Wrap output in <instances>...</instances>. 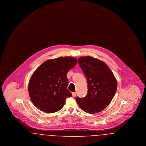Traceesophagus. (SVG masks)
<instances>
[{
	"instance_id": "esophagus-1",
	"label": "esophagus",
	"mask_w": 146,
	"mask_h": 146,
	"mask_svg": "<svg viewBox=\"0 0 146 146\" xmlns=\"http://www.w3.org/2000/svg\"><path fill=\"white\" fill-rule=\"evenodd\" d=\"M72 96H73V97H75V96H76V92H72Z\"/></svg>"
}]
</instances>
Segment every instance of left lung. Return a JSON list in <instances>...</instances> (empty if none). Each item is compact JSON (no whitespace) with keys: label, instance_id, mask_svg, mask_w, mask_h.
<instances>
[{"label":"left lung","instance_id":"left-lung-1","mask_svg":"<svg viewBox=\"0 0 146 146\" xmlns=\"http://www.w3.org/2000/svg\"><path fill=\"white\" fill-rule=\"evenodd\" d=\"M78 63L87 79L88 94L76 98L84 111L95 114L105 109L114 96L117 81L108 66L103 61L91 56L80 57Z\"/></svg>","mask_w":146,"mask_h":146}]
</instances>
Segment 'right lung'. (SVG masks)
Wrapping results in <instances>:
<instances>
[{"label":"right lung","mask_w":146,"mask_h":146,"mask_svg":"<svg viewBox=\"0 0 146 146\" xmlns=\"http://www.w3.org/2000/svg\"><path fill=\"white\" fill-rule=\"evenodd\" d=\"M77 63L73 57H60L42 63L31 77L28 84L30 98L42 111H60L72 94L67 90V74Z\"/></svg>","instance_id":"add662e5"}]
</instances>
